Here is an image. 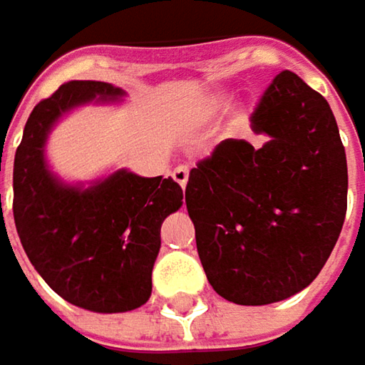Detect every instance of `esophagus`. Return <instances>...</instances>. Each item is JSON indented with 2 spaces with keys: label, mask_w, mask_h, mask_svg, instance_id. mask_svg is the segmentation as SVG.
<instances>
[{
  "label": "esophagus",
  "mask_w": 365,
  "mask_h": 365,
  "mask_svg": "<svg viewBox=\"0 0 365 365\" xmlns=\"http://www.w3.org/2000/svg\"><path fill=\"white\" fill-rule=\"evenodd\" d=\"M187 178H190V167H187V165H178V167L173 169V180L180 183L182 187L187 185Z\"/></svg>",
  "instance_id": "34e87169"
}]
</instances>
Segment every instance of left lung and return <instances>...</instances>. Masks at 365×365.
I'll return each instance as SVG.
<instances>
[{"instance_id": "left-lung-1", "label": "left lung", "mask_w": 365, "mask_h": 365, "mask_svg": "<svg viewBox=\"0 0 365 365\" xmlns=\"http://www.w3.org/2000/svg\"><path fill=\"white\" fill-rule=\"evenodd\" d=\"M267 142L227 138L190 171L185 206L212 289L267 306L306 289L347 212V159L327 98L281 72L250 115Z\"/></svg>"}]
</instances>
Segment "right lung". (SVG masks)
<instances>
[{
  "instance_id": "1",
  "label": "right lung",
  "mask_w": 365,
  "mask_h": 365,
  "mask_svg": "<svg viewBox=\"0 0 365 365\" xmlns=\"http://www.w3.org/2000/svg\"><path fill=\"white\" fill-rule=\"evenodd\" d=\"M123 97L109 82L61 84L33 109L14 157V223L29 260L57 295L98 314L148 302L161 225L180 210L183 192L171 178H140L128 169L91 185L66 183L49 169L45 146L70 111Z\"/></svg>"
}]
</instances>
